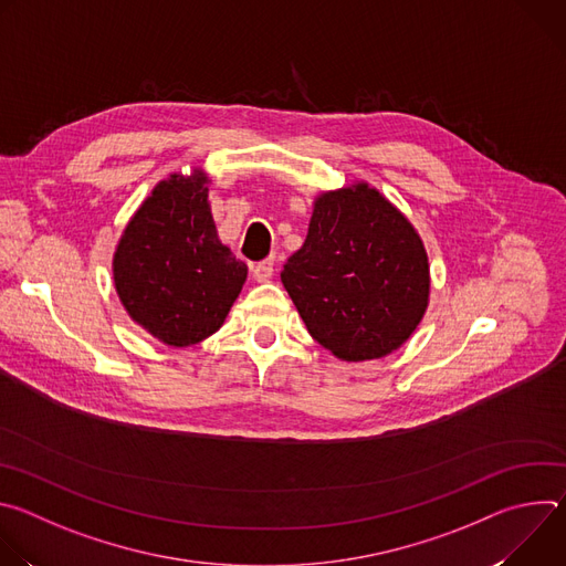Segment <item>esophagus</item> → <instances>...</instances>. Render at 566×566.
<instances>
[{"mask_svg":"<svg viewBox=\"0 0 566 566\" xmlns=\"http://www.w3.org/2000/svg\"><path fill=\"white\" fill-rule=\"evenodd\" d=\"M273 271H275V260H273V258H266V260H262V262H258V264L253 266V277H255L258 282H266V280L273 277Z\"/></svg>","mask_w":566,"mask_h":566,"instance_id":"obj_1","label":"esophagus"}]
</instances>
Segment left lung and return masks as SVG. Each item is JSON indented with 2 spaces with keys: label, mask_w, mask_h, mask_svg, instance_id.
<instances>
[{
  "label": "left lung",
  "mask_w": 566,
  "mask_h": 566,
  "mask_svg": "<svg viewBox=\"0 0 566 566\" xmlns=\"http://www.w3.org/2000/svg\"><path fill=\"white\" fill-rule=\"evenodd\" d=\"M282 284L308 334L358 363L382 358L412 336L428 306L430 269L412 223L358 184L317 197Z\"/></svg>",
  "instance_id": "left-lung-1"
}]
</instances>
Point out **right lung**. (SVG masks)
Masks as SVG:
<instances>
[{
	"label": "right lung",
	"mask_w": 566,
	"mask_h": 566,
	"mask_svg": "<svg viewBox=\"0 0 566 566\" xmlns=\"http://www.w3.org/2000/svg\"><path fill=\"white\" fill-rule=\"evenodd\" d=\"M206 184L201 175L160 181L114 255V282L127 313L172 347L214 334L249 273L217 237Z\"/></svg>",
	"instance_id": "add662e5"
}]
</instances>
